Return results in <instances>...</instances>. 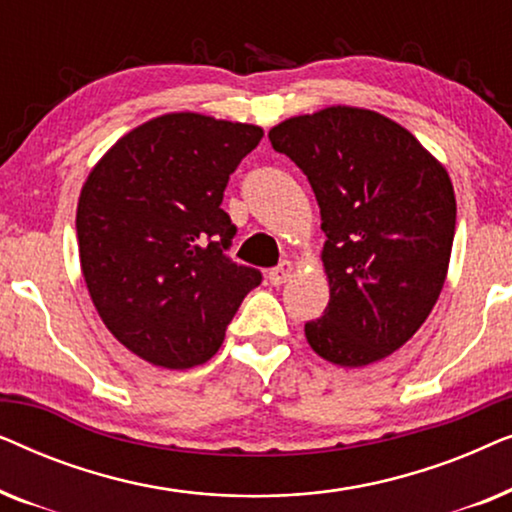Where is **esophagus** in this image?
Wrapping results in <instances>:
<instances>
[{"label": "esophagus", "instance_id": "obj_1", "mask_svg": "<svg viewBox=\"0 0 512 512\" xmlns=\"http://www.w3.org/2000/svg\"><path fill=\"white\" fill-rule=\"evenodd\" d=\"M293 275H296V265H293L291 261H284V263H279L277 268H272L268 272V279H270V284L282 286V284L289 282Z\"/></svg>", "mask_w": 512, "mask_h": 512}]
</instances>
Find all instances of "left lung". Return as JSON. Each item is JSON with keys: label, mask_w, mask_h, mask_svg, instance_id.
I'll use <instances>...</instances> for the list:
<instances>
[{"label": "left lung", "mask_w": 512, "mask_h": 512, "mask_svg": "<svg viewBox=\"0 0 512 512\" xmlns=\"http://www.w3.org/2000/svg\"><path fill=\"white\" fill-rule=\"evenodd\" d=\"M310 181L326 233L324 317L305 338L321 359L361 368L419 331L450 268L457 200L445 165L377 111L335 104L268 132Z\"/></svg>", "instance_id": "left-lung-1"}]
</instances>
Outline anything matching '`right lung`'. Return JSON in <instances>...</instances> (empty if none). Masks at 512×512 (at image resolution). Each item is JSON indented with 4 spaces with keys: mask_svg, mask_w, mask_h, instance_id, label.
Segmentation results:
<instances>
[{
    "mask_svg": "<svg viewBox=\"0 0 512 512\" xmlns=\"http://www.w3.org/2000/svg\"><path fill=\"white\" fill-rule=\"evenodd\" d=\"M251 123L174 111L118 139L76 207L81 272L109 333L151 366L184 370L219 352L261 272L223 254L235 226L221 209Z\"/></svg>",
    "mask_w": 512,
    "mask_h": 512,
    "instance_id": "obj_1",
    "label": "right lung"
}]
</instances>
